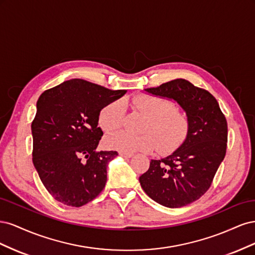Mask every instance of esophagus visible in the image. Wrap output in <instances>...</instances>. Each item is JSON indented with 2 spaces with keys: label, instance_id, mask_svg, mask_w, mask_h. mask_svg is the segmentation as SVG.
<instances>
[{
  "label": "esophagus",
  "instance_id": "34e87169",
  "mask_svg": "<svg viewBox=\"0 0 255 255\" xmlns=\"http://www.w3.org/2000/svg\"><path fill=\"white\" fill-rule=\"evenodd\" d=\"M119 155L122 156V157H125V158H130L133 156V154L132 153H127V152H120Z\"/></svg>",
  "mask_w": 255,
  "mask_h": 255
}]
</instances>
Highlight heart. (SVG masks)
Returning a JSON list of instances; mask_svg holds the SVG:
<instances>
[{
    "instance_id": "1",
    "label": "heart",
    "mask_w": 255,
    "mask_h": 255,
    "mask_svg": "<svg viewBox=\"0 0 255 255\" xmlns=\"http://www.w3.org/2000/svg\"><path fill=\"white\" fill-rule=\"evenodd\" d=\"M132 103L138 112L146 116L141 128L143 135L133 136L121 132L107 136V148L127 153H151L157 149L160 154H170L180 148L187 138L189 120L183 112L175 109L171 100L142 94L134 97ZM126 116L122 100H114L100 111L99 127L107 134L114 133L125 125Z\"/></svg>"
}]
</instances>
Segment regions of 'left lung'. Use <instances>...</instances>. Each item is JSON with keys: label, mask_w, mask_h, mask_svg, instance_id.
<instances>
[{"label": "left lung", "mask_w": 255, "mask_h": 255, "mask_svg": "<svg viewBox=\"0 0 255 255\" xmlns=\"http://www.w3.org/2000/svg\"><path fill=\"white\" fill-rule=\"evenodd\" d=\"M149 94L172 99L186 112L187 138L171 155L151 159L139 182L154 201L166 207L186 206L211 187L227 153L228 123L217 100L203 88L176 79L146 88Z\"/></svg>", "instance_id": "obj_1"}]
</instances>
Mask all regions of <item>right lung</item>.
<instances>
[{
  "mask_svg": "<svg viewBox=\"0 0 255 255\" xmlns=\"http://www.w3.org/2000/svg\"><path fill=\"white\" fill-rule=\"evenodd\" d=\"M73 79L42 92L32 122L33 164L56 201L80 207L105 187L116 151H98L103 136L98 115L126 94Z\"/></svg>",
  "mask_w": 255,
  "mask_h": 255,
  "instance_id": "add662e5",
  "label": "right lung"
}]
</instances>
